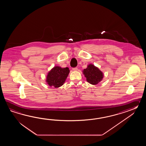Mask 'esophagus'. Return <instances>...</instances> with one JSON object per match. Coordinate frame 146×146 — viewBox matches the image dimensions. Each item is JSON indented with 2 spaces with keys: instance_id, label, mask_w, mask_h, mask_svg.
<instances>
[{
  "instance_id": "34e87169",
  "label": "esophagus",
  "mask_w": 146,
  "mask_h": 146,
  "mask_svg": "<svg viewBox=\"0 0 146 146\" xmlns=\"http://www.w3.org/2000/svg\"><path fill=\"white\" fill-rule=\"evenodd\" d=\"M72 70H73L74 71H77V70H78V68L77 67H75V68H73Z\"/></svg>"
}]
</instances>
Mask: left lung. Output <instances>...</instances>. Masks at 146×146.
<instances>
[{"instance_id": "left-lung-1", "label": "left lung", "mask_w": 146, "mask_h": 146, "mask_svg": "<svg viewBox=\"0 0 146 146\" xmlns=\"http://www.w3.org/2000/svg\"><path fill=\"white\" fill-rule=\"evenodd\" d=\"M83 73L87 78V81L93 85L98 84L103 78L102 72L92 64L88 66L87 68L83 70Z\"/></svg>"}]
</instances>
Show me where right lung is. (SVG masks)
Wrapping results in <instances>:
<instances>
[{"instance_id": "obj_1", "label": "right lung", "mask_w": 146, "mask_h": 146, "mask_svg": "<svg viewBox=\"0 0 146 146\" xmlns=\"http://www.w3.org/2000/svg\"><path fill=\"white\" fill-rule=\"evenodd\" d=\"M69 72L68 67L62 68L59 66L54 67L48 73L46 77L47 83L50 87H61L68 77Z\"/></svg>"}]
</instances>
